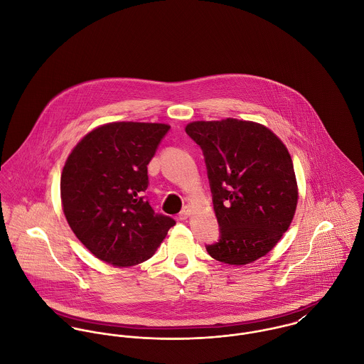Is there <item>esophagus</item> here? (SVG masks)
Here are the masks:
<instances>
[{"label": "esophagus", "mask_w": 364, "mask_h": 364, "mask_svg": "<svg viewBox=\"0 0 364 364\" xmlns=\"http://www.w3.org/2000/svg\"><path fill=\"white\" fill-rule=\"evenodd\" d=\"M191 214H192V208H191V206H185V208H182L179 217H181L182 220H186L188 217H191Z\"/></svg>", "instance_id": "esophagus-1"}]
</instances>
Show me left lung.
Listing matches in <instances>:
<instances>
[{
  "label": "left lung",
  "instance_id": "8db88e82",
  "mask_svg": "<svg viewBox=\"0 0 364 364\" xmlns=\"http://www.w3.org/2000/svg\"><path fill=\"white\" fill-rule=\"evenodd\" d=\"M202 147L221 237L213 259L248 264L270 252L289 230L299 202L290 153L266 126L227 117L186 124Z\"/></svg>",
  "mask_w": 364,
  "mask_h": 364
}]
</instances>
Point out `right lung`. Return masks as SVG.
Here are the masks:
<instances>
[{
	"label": "right lung",
	"instance_id": "obj_1",
	"mask_svg": "<svg viewBox=\"0 0 364 364\" xmlns=\"http://www.w3.org/2000/svg\"><path fill=\"white\" fill-rule=\"evenodd\" d=\"M165 123L112 122L88 132L67 156L60 196L65 220L98 259L130 267L150 259L175 221L143 196L147 165Z\"/></svg>",
	"mask_w": 364,
	"mask_h": 364
}]
</instances>
